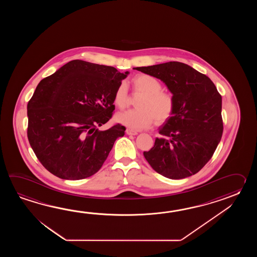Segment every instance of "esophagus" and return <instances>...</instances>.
Instances as JSON below:
<instances>
[{"label": "esophagus", "mask_w": 257, "mask_h": 257, "mask_svg": "<svg viewBox=\"0 0 257 257\" xmlns=\"http://www.w3.org/2000/svg\"><path fill=\"white\" fill-rule=\"evenodd\" d=\"M126 133L127 135H137V134H138V131L131 130V128H126Z\"/></svg>", "instance_id": "esophagus-1"}]
</instances>
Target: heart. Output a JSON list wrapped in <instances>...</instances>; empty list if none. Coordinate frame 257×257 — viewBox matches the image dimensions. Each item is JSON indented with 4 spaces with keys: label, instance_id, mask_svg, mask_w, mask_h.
Returning <instances> with one entry per match:
<instances>
[{
    "label": "heart",
    "instance_id": "b5f03b06",
    "mask_svg": "<svg viewBox=\"0 0 257 257\" xmlns=\"http://www.w3.org/2000/svg\"><path fill=\"white\" fill-rule=\"evenodd\" d=\"M131 86L134 93L142 94L138 100V109L127 110L118 114L116 119L121 124L142 130L153 125L163 124L169 120L175 109V98L173 93L163 90V83L156 77L150 74H137L131 78ZM113 102L116 107L124 109L130 104V94L125 82H120L115 88Z\"/></svg>",
    "mask_w": 257,
    "mask_h": 257
}]
</instances>
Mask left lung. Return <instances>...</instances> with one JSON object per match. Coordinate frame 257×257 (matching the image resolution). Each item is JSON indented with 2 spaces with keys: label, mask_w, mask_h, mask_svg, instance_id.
<instances>
[{
  "label": "left lung",
  "mask_w": 257,
  "mask_h": 257,
  "mask_svg": "<svg viewBox=\"0 0 257 257\" xmlns=\"http://www.w3.org/2000/svg\"><path fill=\"white\" fill-rule=\"evenodd\" d=\"M142 71L158 78L175 98V109L143 155L154 171L170 179L197 174L213 156L223 132L221 95L213 82L178 61L148 67Z\"/></svg>",
  "instance_id": "left-lung-1"
}]
</instances>
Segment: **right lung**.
<instances>
[{
  "instance_id": "obj_1",
  "label": "right lung",
  "mask_w": 257,
  "mask_h": 257,
  "mask_svg": "<svg viewBox=\"0 0 257 257\" xmlns=\"http://www.w3.org/2000/svg\"><path fill=\"white\" fill-rule=\"evenodd\" d=\"M128 71L74 60L44 78L28 104V138L37 158L61 179L80 180L101 169L126 127L98 131L113 115L115 88Z\"/></svg>"
}]
</instances>
